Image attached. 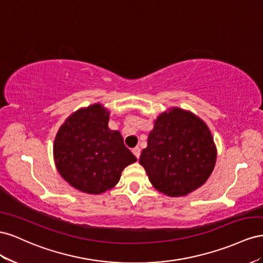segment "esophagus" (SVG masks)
Segmentation results:
<instances>
[{"instance_id": "esophagus-1", "label": "esophagus", "mask_w": 263, "mask_h": 263, "mask_svg": "<svg viewBox=\"0 0 263 263\" xmlns=\"http://www.w3.org/2000/svg\"><path fill=\"white\" fill-rule=\"evenodd\" d=\"M132 153L137 156V159H139V157H140V154H141V149H140V147H139V146H137V147L132 148Z\"/></svg>"}]
</instances>
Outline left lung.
I'll return each mask as SVG.
<instances>
[{
    "mask_svg": "<svg viewBox=\"0 0 263 263\" xmlns=\"http://www.w3.org/2000/svg\"><path fill=\"white\" fill-rule=\"evenodd\" d=\"M216 159L217 148L207 124L193 112L173 107L154 120L140 164L155 190L181 197L206 183Z\"/></svg>",
    "mask_w": 263,
    "mask_h": 263,
    "instance_id": "1",
    "label": "left lung"
}]
</instances>
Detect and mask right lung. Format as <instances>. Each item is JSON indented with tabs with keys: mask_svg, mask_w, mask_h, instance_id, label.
I'll return each instance as SVG.
<instances>
[{
	"mask_svg": "<svg viewBox=\"0 0 263 263\" xmlns=\"http://www.w3.org/2000/svg\"><path fill=\"white\" fill-rule=\"evenodd\" d=\"M109 118L107 108L93 103L71 114L55 137L58 173L82 193L98 195L114 189L122 171L137 162L121 133L109 129Z\"/></svg>",
	"mask_w": 263,
	"mask_h": 263,
	"instance_id": "obj_1",
	"label": "right lung"
}]
</instances>
